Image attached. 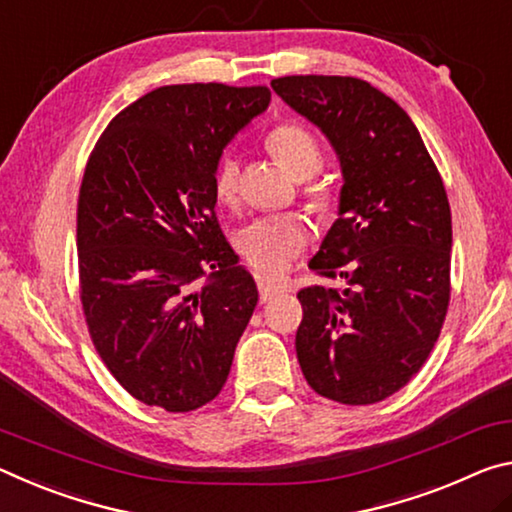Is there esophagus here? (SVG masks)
<instances>
[{
  "instance_id": "1",
  "label": "esophagus",
  "mask_w": 512,
  "mask_h": 512,
  "mask_svg": "<svg viewBox=\"0 0 512 512\" xmlns=\"http://www.w3.org/2000/svg\"><path fill=\"white\" fill-rule=\"evenodd\" d=\"M258 295H261V301L265 304V301H270L276 295H281V288L270 286V283H265V281H258Z\"/></svg>"
}]
</instances>
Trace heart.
<instances>
[{"mask_svg": "<svg viewBox=\"0 0 512 512\" xmlns=\"http://www.w3.org/2000/svg\"><path fill=\"white\" fill-rule=\"evenodd\" d=\"M265 145L272 156L297 179L313 177L324 163V149L311 127L301 122H281L267 133ZM215 197L226 206L240 199V163L233 154H224L213 172ZM304 199L315 213H331L335 190L322 179L304 181ZM238 249L247 263L265 279H276L297 261L311 242V222L301 213L263 215L245 224L238 233Z\"/></svg>", "mask_w": 512, "mask_h": 512, "instance_id": "b5f03b06", "label": "heart"}]
</instances>
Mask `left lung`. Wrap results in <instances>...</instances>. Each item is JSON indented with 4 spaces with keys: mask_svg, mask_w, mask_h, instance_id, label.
Listing matches in <instances>:
<instances>
[{
    "mask_svg": "<svg viewBox=\"0 0 512 512\" xmlns=\"http://www.w3.org/2000/svg\"><path fill=\"white\" fill-rule=\"evenodd\" d=\"M340 156V217L308 267L345 288L299 292L297 358L311 388L367 406L422 370L451 299V208L420 131L395 99L356 77L272 79Z\"/></svg>",
    "mask_w": 512,
    "mask_h": 512,
    "instance_id": "8db88e82",
    "label": "left lung"
}]
</instances>
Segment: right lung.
Wrapping results in <instances>:
<instances>
[{
  "label": "right lung",
  "instance_id": "add662e5",
  "mask_svg": "<svg viewBox=\"0 0 512 512\" xmlns=\"http://www.w3.org/2000/svg\"><path fill=\"white\" fill-rule=\"evenodd\" d=\"M267 86L177 83L122 108L95 142L77 201L79 297L99 358L167 413L213 401L258 290L215 215L226 142Z\"/></svg>",
  "mask_w": 512,
  "mask_h": 512
}]
</instances>
